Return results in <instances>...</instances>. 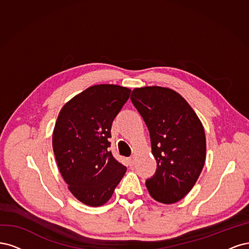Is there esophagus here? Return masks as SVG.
Wrapping results in <instances>:
<instances>
[{
  "label": "esophagus",
  "mask_w": 249,
  "mask_h": 249,
  "mask_svg": "<svg viewBox=\"0 0 249 249\" xmlns=\"http://www.w3.org/2000/svg\"><path fill=\"white\" fill-rule=\"evenodd\" d=\"M127 162L130 166H133L135 164V158L134 157H129L127 159Z\"/></svg>",
  "instance_id": "34e87169"
}]
</instances>
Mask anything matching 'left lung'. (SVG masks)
I'll return each instance as SVG.
<instances>
[{"instance_id": "obj_1", "label": "left lung", "mask_w": 249, "mask_h": 249, "mask_svg": "<svg viewBox=\"0 0 249 249\" xmlns=\"http://www.w3.org/2000/svg\"><path fill=\"white\" fill-rule=\"evenodd\" d=\"M131 102L148 126L157 168L146 180L150 196L179 202L194 187L206 159L204 127L180 94L162 87L134 89Z\"/></svg>"}]
</instances>
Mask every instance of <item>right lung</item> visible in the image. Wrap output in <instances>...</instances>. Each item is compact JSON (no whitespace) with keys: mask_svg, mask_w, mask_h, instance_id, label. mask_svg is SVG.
I'll return each instance as SVG.
<instances>
[{"mask_svg":"<svg viewBox=\"0 0 249 249\" xmlns=\"http://www.w3.org/2000/svg\"><path fill=\"white\" fill-rule=\"evenodd\" d=\"M130 90L97 85L68 101L61 109L53 133V149L69 190L85 205L106 204L126 173L111 154L114 119L129 98Z\"/></svg>","mask_w":249,"mask_h":249,"instance_id":"add662e5","label":"right lung"}]
</instances>
